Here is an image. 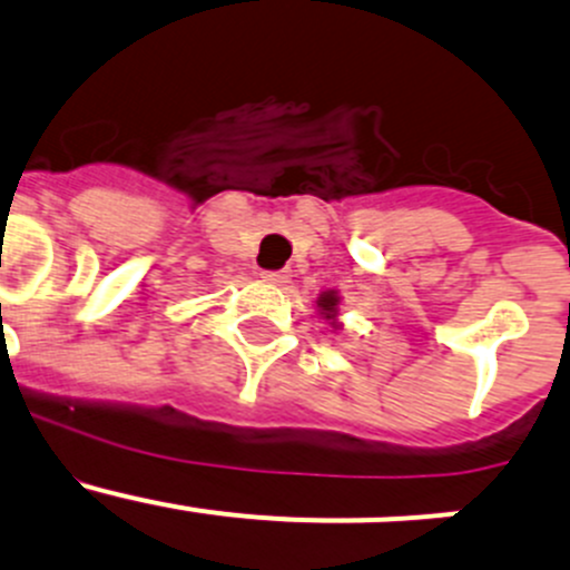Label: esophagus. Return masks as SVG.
Listing matches in <instances>:
<instances>
[{
  "label": "esophagus",
  "instance_id": "1",
  "mask_svg": "<svg viewBox=\"0 0 570 570\" xmlns=\"http://www.w3.org/2000/svg\"><path fill=\"white\" fill-rule=\"evenodd\" d=\"M258 275H262L267 284H275V286H284L286 281H289V273H286V269H262Z\"/></svg>",
  "mask_w": 570,
  "mask_h": 570
}]
</instances>
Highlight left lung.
I'll return each instance as SVG.
<instances>
[{"instance_id":"obj_1","label":"left lung","mask_w":570,"mask_h":570,"mask_svg":"<svg viewBox=\"0 0 570 570\" xmlns=\"http://www.w3.org/2000/svg\"><path fill=\"white\" fill-rule=\"evenodd\" d=\"M317 306H320L322 317L331 320L333 327H338L336 325V314H338V295H336V292H322Z\"/></svg>"}]
</instances>
